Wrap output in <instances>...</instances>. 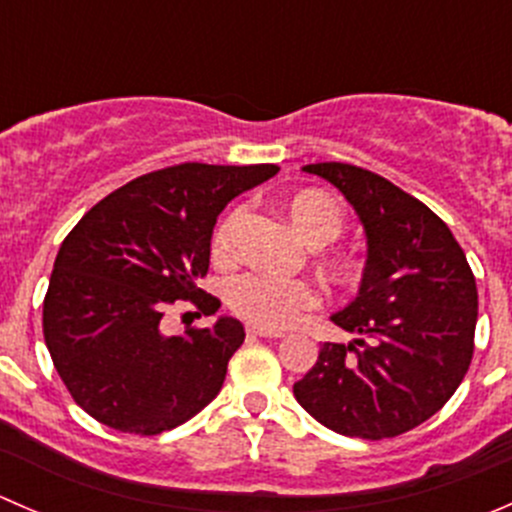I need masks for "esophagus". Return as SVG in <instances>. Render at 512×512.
Here are the masks:
<instances>
[{"label":"esophagus","instance_id":"obj_1","mask_svg":"<svg viewBox=\"0 0 512 512\" xmlns=\"http://www.w3.org/2000/svg\"><path fill=\"white\" fill-rule=\"evenodd\" d=\"M247 334H250V337H265V339L285 337L282 332H272V329H262V327H247Z\"/></svg>","mask_w":512,"mask_h":512}]
</instances>
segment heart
Wrapping results in <instances>:
<instances>
[{"label": "heart", "instance_id": "heart-1", "mask_svg": "<svg viewBox=\"0 0 512 512\" xmlns=\"http://www.w3.org/2000/svg\"><path fill=\"white\" fill-rule=\"evenodd\" d=\"M287 218L297 235L314 247L329 245L344 232V210L332 195L322 190H299L285 203ZM245 210L235 208L220 220L213 232V255L227 260L232 252L237 227ZM329 275L337 280H352L359 272V262L352 255L327 257ZM225 302L237 317L262 329H285L297 322L304 312L319 304V292L304 280H277V277L245 272L225 285Z\"/></svg>", "mask_w": 512, "mask_h": 512}]
</instances>
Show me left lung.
Segmentation results:
<instances>
[{
	"label": "left lung",
	"instance_id": "1",
	"mask_svg": "<svg viewBox=\"0 0 512 512\" xmlns=\"http://www.w3.org/2000/svg\"><path fill=\"white\" fill-rule=\"evenodd\" d=\"M304 170L354 205L369 260L356 299L332 317L364 339L324 342L294 396L342 436H401L436 414L471 366L476 277L448 225L391 180L349 163Z\"/></svg>",
	"mask_w": 512,
	"mask_h": 512
}]
</instances>
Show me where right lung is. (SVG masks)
Segmentation results:
<instances>
[{"label":"right lung","instance_id":"1","mask_svg":"<svg viewBox=\"0 0 512 512\" xmlns=\"http://www.w3.org/2000/svg\"><path fill=\"white\" fill-rule=\"evenodd\" d=\"M275 163H180L96 203L61 242L44 297V342L71 399L108 428L156 436L203 411L245 342L237 319L163 334L165 309L188 299L215 314L208 275L218 215L277 173ZM198 314V317H200Z\"/></svg>","mask_w":512,"mask_h":512}]
</instances>
